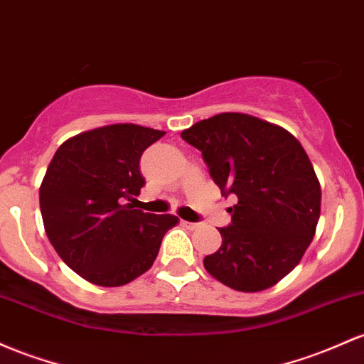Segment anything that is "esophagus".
Instances as JSON below:
<instances>
[{
    "label": "esophagus",
    "mask_w": 364,
    "mask_h": 364,
    "mask_svg": "<svg viewBox=\"0 0 364 364\" xmlns=\"http://www.w3.org/2000/svg\"><path fill=\"white\" fill-rule=\"evenodd\" d=\"M183 225H185L188 230H197L198 228V223H188V221H183Z\"/></svg>",
    "instance_id": "1"
}]
</instances>
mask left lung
I'll use <instances>...</instances> for the list:
<instances>
[{"mask_svg":"<svg viewBox=\"0 0 364 364\" xmlns=\"http://www.w3.org/2000/svg\"><path fill=\"white\" fill-rule=\"evenodd\" d=\"M181 138L202 151L221 193L238 200L205 269L238 292L273 287L316 233L321 188L306 150L283 127L237 112L203 119Z\"/></svg>","mask_w":364,"mask_h":364,"instance_id":"obj_1","label":"left lung"}]
</instances>
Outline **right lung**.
Wrapping results in <instances>:
<instances>
[{
    "mask_svg": "<svg viewBox=\"0 0 364 364\" xmlns=\"http://www.w3.org/2000/svg\"><path fill=\"white\" fill-rule=\"evenodd\" d=\"M164 131L112 124L60 145L41 188L48 240L72 271L100 287H121L149 271L164 235L179 219L134 209L145 185L139 159Z\"/></svg>",
    "mask_w": 364,
    "mask_h": 364,
    "instance_id": "obj_1",
    "label": "right lung"
}]
</instances>
